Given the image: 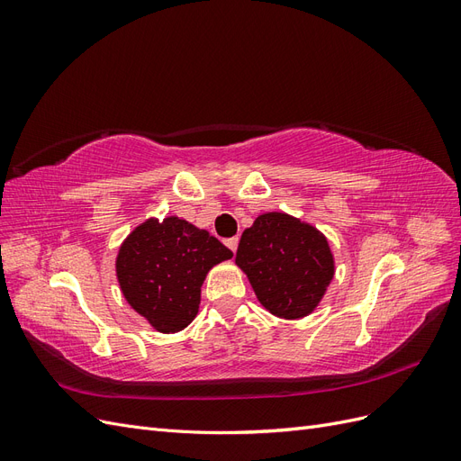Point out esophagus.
<instances>
[{
  "mask_svg": "<svg viewBox=\"0 0 461 461\" xmlns=\"http://www.w3.org/2000/svg\"><path fill=\"white\" fill-rule=\"evenodd\" d=\"M225 244L232 249V252H236V248H239V239H236V236H234V239H229Z\"/></svg>",
  "mask_w": 461,
  "mask_h": 461,
  "instance_id": "1",
  "label": "esophagus"
}]
</instances>
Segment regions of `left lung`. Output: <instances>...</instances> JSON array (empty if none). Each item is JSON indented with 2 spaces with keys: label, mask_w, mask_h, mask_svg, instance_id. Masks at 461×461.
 Listing matches in <instances>:
<instances>
[{
  "label": "left lung",
  "mask_w": 461,
  "mask_h": 461,
  "mask_svg": "<svg viewBox=\"0 0 461 461\" xmlns=\"http://www.w3.org/2000/svg\"><path fill=\"white\" fill-rule=\"evenodd\" d=\"M234 261L263 308L281 319L313 313L334 276L327 236L285 212L258 215L242 232Z\"/></svg>",
  "instance_id": "left-lung-1"
}]
</instances>
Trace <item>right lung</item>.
<instances>
[{
    "mask_svg": "<svg viewBox=\"0 0 461 461\" xmlns=\"http://www.w3.org/2000/svg\"><path fill=\"white\" fill-rule=\"evenodd\" d=\"M230 258L227 246L186 219L149 217L119 246L115 275L131 308L151 329L173 334L198 315L207 273Z\"/></svg>",
    "mask_w": 461,
    "mask_h": 461,
    "instance_id": "obj_1",
    "label": "right lung"
}]
</instances>
